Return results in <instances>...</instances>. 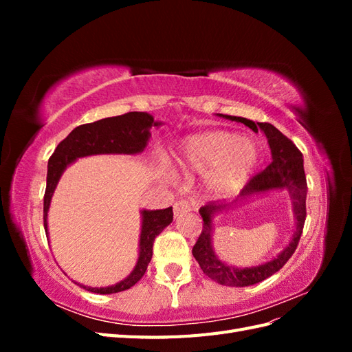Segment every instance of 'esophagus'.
<instances>
[{
	"instance_id": "obj_1",
	"label": "esophagus",
	"mask_w": 352,
	"mask_h": 352,
	"mask_svg": "<svg viewBox=\"0 0 352 352\" xmlns=\"http://www.w3.org/2000/svg\"><path fill=\"white\" fill-rule=\"evenodd\" d=\"M189 211H192V204L190 202L185 201V199H180L177 201L176 204L173 206V214H175V219L177 217H182L184 214H188Z\"/></svg>"
}]
</instances>
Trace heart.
<instances>
[{
  "mask_svg": "<svg viewBox=\"0 0 352 352\" xmlns=\"http://www.w3.org/2000/svg\"><path fill=\"white\" fill-rule=\"evenodd\" d=\"M260 155V146L252 138L230 131H207L186 136L173 158L182 175H206L210 197L230 198L250 182Z\"/></svg>",
  "mask_w": 352,
  "mask_h": 352,
  "instance_id": "1",
  "label": "heart"
}]
</instances>
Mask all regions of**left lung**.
<instances>
[{
	"mask_svg": "<svg viewBox=\"0 0 352 352\" xmlns=\"http://www.w3.org/2000/svg\"><path fill=\"white\" fill-rule=\"evenodd\" d=\"M217 116L232 122L243 123L255 133H258V131L263 132L265 138H267V142L270 146L272 163L267 168H264L260 175L250 180V184H247V186L242 189V192L235 201L229 202V204L219 206L210 202V204L199 208V214L202 217V221H204V225H202L201 235L192 248V255L198 261L202 272L214 282L235 287L251 286L263 282L264 279L270 278L276 272H279L285 265V263L292 257V254L296 250V245L300 242L307 214V180L304 173V160L301 151L298 150L295 144L291 140H287V138L279 129H276L273 124L258 122L255 123L252 120L245 119V117L236 116ZM276 190H286L293 199L296 229L290 243L274 259L257 266L238 268L237 266H232L223 262L212 247V229L214 228L212 220L219 212L246 204L255 197L268 195Z\"/></svg>",
	"mask_w": 352,
	"mask_h": 352,
	"instance_id": "obj_1",
	"label": "left lung"
}]
</instances>
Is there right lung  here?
<instances>
[{
    "instance_id": "right-lung-1",
    "label": "right lung",
    "mask_w": 352,
    "mask_h": 352,
    "mask_svg": "<svg viewBox=\"0 0 352 352\" xmlns=\"http://www.w3.org/2000/svg\"><path fill=\"white\" fill-rule=\"evenodd\" d=\"M163 123L154 120V117L144 111H132L123 116L107 117L98 122L82 124L74 127L63 140L54 154L48 162L47 172V189L44 197V228L47 238L48 232V211L51 206V198L58 185V180L65 170L76 162L78 158L101 154H126L135 155L142 153L151 138V127H160ZM173 221L172 207L163 210H141V233L140 243H138V260L133 270L124 279L110 286L92 287L79 282L83 289L95 294H116L129 289L140 280L148 264L153 258V243L154 239L162 233L170 223Z\"/></svg>"
}]
</instances>
